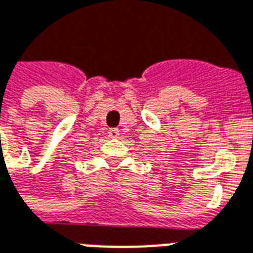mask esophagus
<instances>
[{
    "label": "esophagus",
    "mask_w": 253,
    "mask_h": 253,
    "mask_svg": "<svg viewBox=\"0 0 253 253\" xmlns=\"http://www.w3.org/2000/svg\"><path fill=\"white\" fill-rule=\"evenodd\" d=\"M119 134H120V130L117 128H112L108 130V137H110V138H117Z\"/></svg>",
    "instance_id": "1"
}]
</instances>
